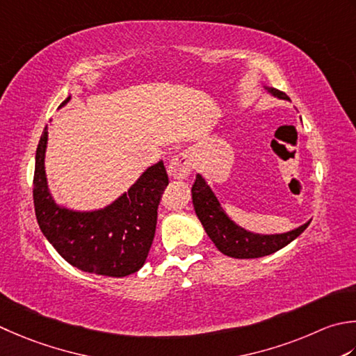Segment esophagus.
Returning a JSON list of instances; mask_svg holds the SVG:
<instances>
[{
    "label": "esophagus",
    "instance_id": "1",
    "mask_svg": "<svg viewBox=\"0 0 356 356\" xmlns=\"http://www.w3.org/2000/svg\"><path fill=\"white\" fill-rule=\"evenodd\" d=\"M193 170V157L188 151H182L171 159L168 165V174L174 180H182L190 176Z\"/></svg>",
    "mask_w": 356,
    "mask_h": 356
}]
</instances>
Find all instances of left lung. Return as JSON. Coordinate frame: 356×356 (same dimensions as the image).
Instances as JSON below:
<instances>
[{
  "mask_svg": "<svg viewBox=\"0 0 356 356\" xmlns=\"http://www.w3.org/2000/svg\"><path fill=\"white\" fill-rule=\"evenodd\" d=\"M264 88L267 89L268 94L277 97V99L290 100L281 90L268 86ZM191 194L194 211H196L200 224L204 225L208 238L214 242V245L218 247L220 253L229 257H236V259H254V257L276 253L277 250L284 248L291 241H295L310 224L309 220L304 225L287 233H253L239 227L234 220L228 218L220 202L200 174L196 176V182H194L191 188Z\"/></svg>",
  "mask_w": 356,
  "mask_h": 356,
  "instance_id": "obj_1",
  "label": "left lung"
}]
</instances>
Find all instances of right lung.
<instances>
[{
	"instance_id": "add662e5",
	"label": "right lung",
	"mask_w": 356,
	"mask_h": 356,
	"mask_svg": "<svg viewBox=\"0 0 356 356\" xmlns=\"http://www.w3.org/2000/svg\"><path fill=\"white\" fill-rule=\"evenodd\" d=\"M69 100L71 95L61 106ZM47 128L46 124L38 142L33 174V205L40 229L63 259L81 271L113 277L136 273L148 257L157 208L168 185L163 162L146 168L113 204L94 211L69 210L54 200L47 186Z\"/></svg>"
}]
</instances>
